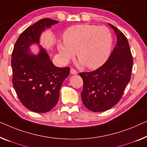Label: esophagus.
<instances>
[{
    "label": "esophagus",
    "mask_w": 147,
    "mask_h": 147,
    "mask_svg": "<svg viewBox=\"0 0 147 147\" xmlns=\"http://www.w3.org/2000/svg\"><path fill=\"white\" fill-rule=\"evenodd\" d=\"M71 73L72 74H77V71H76V70L74 69H71Z\"/></svg>",
    "instance_id": "34e87169"
}]
</instances>
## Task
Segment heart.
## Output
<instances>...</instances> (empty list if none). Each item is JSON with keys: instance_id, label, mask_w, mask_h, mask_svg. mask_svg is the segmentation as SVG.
Here are the masks:
<instances>
[{"instance_id": "b5f03b06", "label": "heart", "mask_w": 147, "mask_h": 147, "mask_svg": "<svg viewBox=\"0 0 147 147\" xmlns=\"http://www.w3.org/2000/svg\"><path fill=\"white\" fill-rule=\"evenodd\" d=\"M63 42L57 44L63 62L74 57L89 69H96L106 63L112 47L111 33L106 26L90 24L75 25L65 30Z\"/></svg>"}]
</instances>
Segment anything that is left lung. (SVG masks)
Returning a JSON list of instances; mask_svg holds the SVG:
<instances>
[{
  "label": "left lung",
  "instance_id": "left-lung-1",
  "mask_svg": "<svg viewBox=\"0 0 147 147\" xmlns=\"http://www.w3.org/2000/svg\"><path fill=\"white\" fill-rule=\"evenodd\" d=\"M109 25L117 39L108 61L95 71L79 73L83 80L82 103L94 112L108 110L119 101L132 71L133 61L127 39L114 26Z\"/></svg>",
  "mask_w": 147,
  "mask_h": 147
}]
</instances>
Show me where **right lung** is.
<instances>
[{
  "instance_id": "obj_1",
  "label": "right lung",
  "mask_w": 147,
  "mask_h": 147,
  "mask_svg": "<svg viewBox=\"0 0 147 147\" xmlns=\"http://www.w3.org/2000/svg\"><path fill=\"white\" fill-rule=\"evenodd\" d=\"M58 22L43 18L26 28L18 38L12 53L13 86L22 104L34 112L45 113L53 108L61 85L70 73L69 67L55 66L41 46L36 55L29 49L33 43H39L46 28Z\"/></svg>"
}]
</instances>
